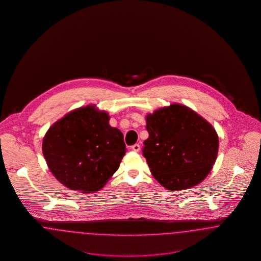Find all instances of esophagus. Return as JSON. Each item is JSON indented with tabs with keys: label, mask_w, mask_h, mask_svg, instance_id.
Instances as JSON below:
<instances>
[{
	"label": "esophagus",
	"mask_w": 261,
	"mask_h": 261,
	"mask_svg": "<svg viewBox=\"0 0 261 261\" xmlns=\"http://www.w3.org/2000/svg\"><path fill=\"white\" fill-rule=\"evenodd\" d=\"M132 149H133L134 151L138 152V151H140L141 147H140V145H139V144H135V145H133V146H132Z\"/></svg>",
	"instance_id": "obj_1"
}]
</instances>
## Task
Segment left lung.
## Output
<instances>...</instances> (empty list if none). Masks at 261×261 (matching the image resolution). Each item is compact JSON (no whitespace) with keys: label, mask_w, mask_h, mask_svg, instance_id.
Segmentation results:
<instances>
[{"label":"left lung","mask_w":261,"mask_h":261,"mask_svg":"<svg viewBox=\"0 0 261 261\" xmlns=\"http://www.w3.org/2000/svg\"><path fill=\"white\" fill-rule=\"evenodd\" d=\"M149 138L143 155L153 177L169 191L199 184L218 152L215 129L197 112L173 103L146 117Z\"/></svg>","instance_id":"8db88e82"}]
</instances>
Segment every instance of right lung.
Masks as SVG:
<instances>
[{
	"instance_id": "add662e5",
	"label": "right lung",
	"mask_w": 261,
	"mask_h": 261,
	"mask_svg": "<svg viewBox=\"0 0 261 261\" xmlns=\"http://www.w3.org/2000/svg\"><path fill=\"white\" fill-rule=\"evenodd\" d=\"M95 106L67 113L51 125L43 140L50 172L63 186L94 193L107 184L126 152L122 132Z\"/></svg>"
}]
</instances>
